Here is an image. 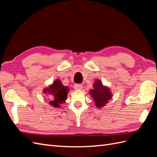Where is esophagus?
I'll return each instance as SVG.
<instances>
[{
	"label": "esophagus",
	"mask_w": 157,
	"mask_h": 157,
	"mask_svg": "<svg viewBox=\"0 0 157 157\" xmlns=\"http://www.w3.org/2000/svg\"><path fill=\"white\" fill-rule=\"evenodd\" d=\"M74 88L75 90H82V84H79V83H78V84H75L74 85Z\"/></svg>",
	"instance_id": "obj_1"
}]
</instances>
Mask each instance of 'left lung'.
<instances>
[{"label": "left lung", "instance_id": "8db88e82", "mask_svg": "<svg viewBox=\"0 0 157 157\" xmlns=\"http://www.w3.org/2000/svg\"><path fill=\"white\" fill-rule=\"evenodd\" d=\"M93 87L89 93L93 98L96 106L98 108H102L112 98L111 91L107 86H104L100 79H96L94 82Z\"/></svg>", "mask_w": 157, "mask_h": 157}]
</instances>
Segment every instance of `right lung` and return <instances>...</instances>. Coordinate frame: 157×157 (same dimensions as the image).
Here are the masks:
<instances>
[{"mask_svg": "<svg viewBox=\"0 0 157 157\" xmlns=\"http://www.w3.org/2000/svg\"><path fill=\"white\" fill-rule=\"evenodd\" d=\"M68 87L64 86L59 79H56L52 85L43 90V93L49 95V104L54 108H60L61 104L65 102L67 99L69 92Z\"/></svg>", "mask_w": 157, "mask_h": 157, "instance_id": "1", "label": "right lung"}]
</instances>
